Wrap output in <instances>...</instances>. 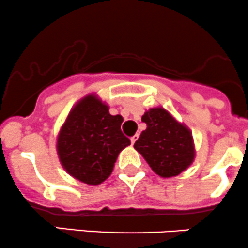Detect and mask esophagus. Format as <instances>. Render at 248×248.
<instances>
[{"instance_id":"obj_1","label":"esophagus","mask_w":248,"mask_h":248,"mask_svg":"<svg viewBox=\"0 0 248 248\" xmlns=\"http://www.w3.org/2000/svg\"><path fill=\"white\" fill-rule=\"evenodd\" d=\"M137 139H139V134H135V135H134V136H132V137H131V139H130V141H131V143H132V144H134V143H135V142H136V140H137Z\"/></svg>"}]
</instances>
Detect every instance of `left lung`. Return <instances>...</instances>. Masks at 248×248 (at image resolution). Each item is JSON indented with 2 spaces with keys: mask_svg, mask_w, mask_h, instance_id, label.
I'll return each instance as SVG.
<instances>
[{
  "mask_svg": "<svg viewBox=\"0 0 248 248\" xmlns=\"http://www.w3.org/2000/svg\"><path fill=\"white\" fill-rule=\"evenodd\" d=\"M141 119L147 127L134 148L152 170L164 178L175 177L187 170L195 158L192 131L161 107L149 108Z\"/></svg>",
  "mask_w": 248,
  "mask_h": 248,
  "instance_id": "left-lung-1",
  "label": "left lung"
}]
</instances>
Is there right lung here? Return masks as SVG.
<instances>
[{
    "mask_svg": "<svg viewBox=\"0 0 248 248\" xmlns=\"http://www.w3.org/2000/svg\"><path fill=\"white\" fill-rule=\"evenodd\" d=\"M109 107L90 94L77 102L61 126L56 141L66 172L87 185L109 177L119 153L130 144L121 130L123 117L109 114Z\"/></svg>",
    "mask_w": 248,
    "mask_h": 248,
    "instance_id": "add662e5",
    "label": "right lung"
}]
</instances>
